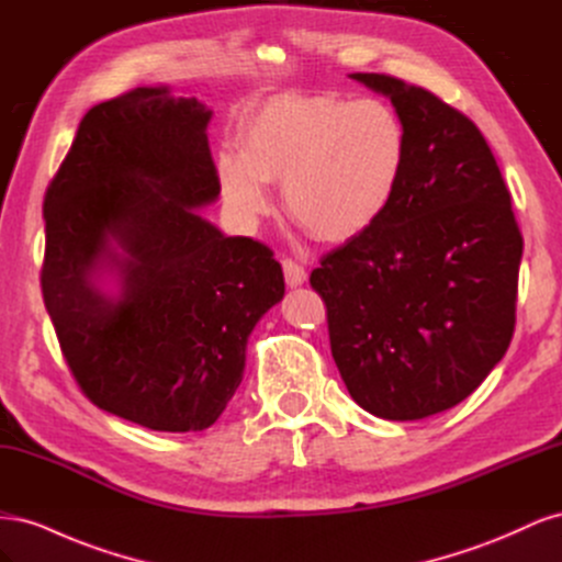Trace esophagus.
I'll return each instance as SVG.
<instances>
[{
  "instance_id": "esophagus-1",
  "label": "esophagus",
  "mask_w": 562,
  "mask_h": 562,
  "mask_svg": "<svg viewBox=\"0 0 562 562\" xmlns=\"http://www.w3.org/2000/svg\"><path fill=\"white\" fill-rule=\"evenodd\" d=\"M281 267H283L285 283L291 285V288H297V285H302L304 281H307V269H304L297 260L285 258V260L281 262Z\"/></svg>"
}]
</instances>
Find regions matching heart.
<instances>
[{
    "mask_svg": "<svg viewBox=\"0 0 562 562\" xmlns=\"http://www.w3.org/2000/svg\"><path fill=\"white\" fill-rule=\"evenodd\" d=\"M407 133L380 98L283 95L255 114L244 149H223L217 178L244 220L269 211V184L283 182V209L321 241H347L386 213L403 180Z\"/></svg>",
    "mask_w": 562,
    "mask_h": 562,
    "instance_id": "1",
    "label": "heart"
}]
</instances>
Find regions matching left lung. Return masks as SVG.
<instances>
[{
	"instance_id": "obj_1",
	"label": "left lung",
	"mask_w": 562,
	"mask_h": 562,
	"mask_svg": "<svg viewBox=\"0 0 562 562\" xmlns=\"http://www.w3.org/2000/svg\"><path fill=\"white\" fill-rule=\"evenodd\" d=\"M351 77L391 98L407 161L386 213L323 255L310 283L351 398L382 419H422L464 401L512 345L522 234L464 112L398 77Z\"/></svg>"
}]
</instances>
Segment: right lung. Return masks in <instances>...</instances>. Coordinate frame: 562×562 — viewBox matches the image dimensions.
Returning a JSON list of instances; mask_svg holds the SVG:
<instances>
[{
    "label": "right lung",
    "instance_id": "1",
    "mask_svg": "<svg viewBox=\"0 0 562 562\" xmlns=\"http://www.w3.org/2000/svg\"><path fill=\"white\" fill-rule=\"evenodd\" d=\"M209 119L164 87L105 100L44 196L40 279L63 359L100 411L151 431H201L223 415L248 335L285 288L267 244L196 215L220 194ZM100 266L120 271L122 301L94 288Z\"/></svg>",
    "mask_w": 562,
    "mask_h": 562
}]
</instances>
